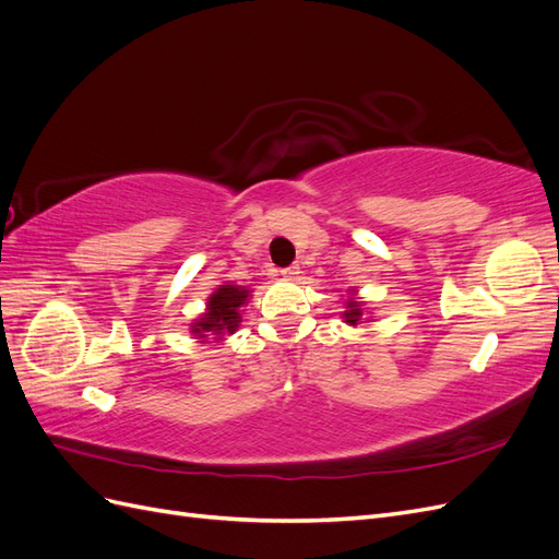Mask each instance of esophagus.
Instances as JSON below:
<instances>
[{
    "label": "esophagus",
    "mask_w": 559,
    "mask_h": 559,
    "mask_svg": "<svg viewBox=\"0 0 559 559\" xmlns=\"http://www.w3.org/2000/svg\"><path fill=\"white\" fill-rule=\"evenodd\" d=\"M282 275H284L286 280H296V277L300 275V267H298V265H289V267H284V270H282Z\"/></svg>",
    "instance_id": "34e87169"
}]
</instances>
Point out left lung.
Listing matches in <instances>:
<instances>
[{"instance_id":"8db88e82","label":"left lung","mask_w":559,"mask_h":559,"mask_svg":"<svg viewBox=\"0 0 559 559\" xmlns=\"http://www.w3.org/2000/svg\"><path fill=\"white\" fill-rule=\"evenodd\" d=\"M345 312H343V319L347 321L349 326H357V324H361V319H364V308H361V300H357V298H349L347 302H345Z\"/></svg>"}]
</instances>
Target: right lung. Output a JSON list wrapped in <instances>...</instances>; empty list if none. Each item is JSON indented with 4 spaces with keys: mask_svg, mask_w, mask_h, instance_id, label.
<instances>
[{
    "mask_svg": "<svg viewBox=\"0 0 559 559\" xmlns=\"http://www.w3.org/2000/svg\"><path fill=\"white\" fill-rule=\"evenodd\" d=\"M249 289L238 284H222L218 289L207 298V310L200 319L193 321L191 333L198 337L216 335L222 341L224 335H230L240 326V308L247 302Z\"/></svg>",
    "mask_w": 559,
    "mask_h": 559,
    "instance_id": "right-lung-1",
    "label": "right lung"
}]
</instances>
